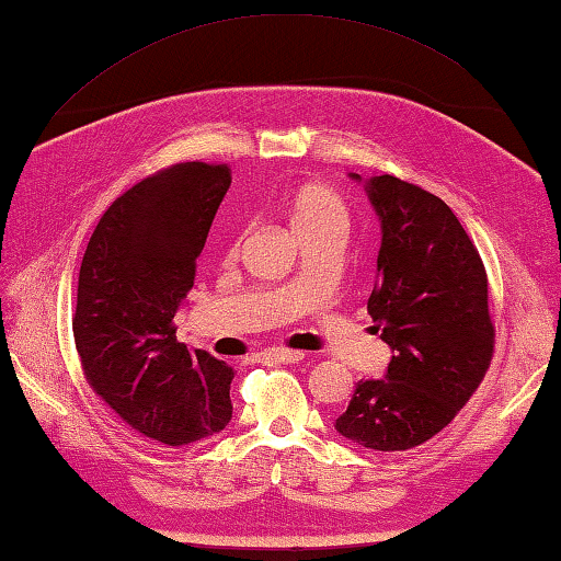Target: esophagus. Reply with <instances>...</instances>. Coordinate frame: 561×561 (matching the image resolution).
<instances>
[{
	"mask_svg": "<svg viewBox=\"0 0 561 561\" xmlns=\"http://www.w3.org/2000/svg\"><path fill=\"white\" fill-rule=\"evenodd\" d=\"M262 362H274V364H299L304 359V352H296V350H284V347H272L265 350L260 354Z\"/></svg>",
	"mask_w": 561,
	"mask_h": 561,
	"instance_id": "34e87169",
	"label": "esophagus"
}]
</instances>
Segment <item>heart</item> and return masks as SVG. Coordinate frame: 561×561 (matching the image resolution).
<instances>
[{
	"mask_svg": "<svg viewBox=\"0 0 561 561\" xmlns=\"http://www.w3.org/2000/svg\"><path fill=\"white\" fill-rule=\"evenodd\" d=\"M287 219L296 238L313 233H340L350 226V211L344 199L320 183H306L287 199Z\"/></svg>",
	"mask_w": 561,
	"mask_h": 561,
	"instance_id": "1",
	"label": "heart"
}]
</instances>
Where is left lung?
Listing matches in <instances>:
<instances>
[{"label": "left lung", "instance_id": "left-lung-1", "mask_svg": "<svg viewBox=\"0 0 561 561\" xmlns=\"http://www.w3.org/2000/svg\"><path fill=\"white\" fill-rule=\"evenodd\" d=\"M364 190L380 221L368 316L392 356L386 378L356 383L335 428L356 446L408 450L448 426L490 368L486 272L444 199L396 175Z\"/></svg>", "mask_w": 561, "mask_h": 561}]
</instances>
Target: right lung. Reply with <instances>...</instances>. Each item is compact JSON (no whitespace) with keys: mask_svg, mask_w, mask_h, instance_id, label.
I'll return each instance as SVG.
<instances>
[{"mask_svg":"<svg viewBox=\"0 0 561 561\" xmlns=\"http://www.w3.org/2000/svg\"><path fill=\"white\" fill-rule=\"evenodd\" d=\"M231 185L226 163H175L103 214L79 270L71 318L83 376L141 436L165 446L207 438L231 420L233 368L175 340L173 316Z\"/></svg>","mask_w":561,"mask_h":561,"instance_id":"obj_1","label":"right lung"}]
</instances>
